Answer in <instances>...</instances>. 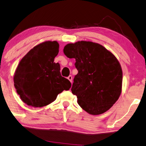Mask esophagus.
<instances>
[{
    "mask_svg": "<svg viewBox=\"0 0 146 146\" xmlns=\"http://www.w3.org/2000/svg\"><path fill=\"white\" fill-rule=\"evenodd\" d=\"M68 80L70 81V82L72 83V76H69L68 77Z\"/></svg>",
    "mask_w": 146,
    "mask_h": 146,
    "instance_id": "34e87169",
    "label": "esophagus"
}]
</instances>
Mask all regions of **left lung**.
Wrapping results in <instances>:
<instances>
[{"label": "left lung", "instance_id": "1", "mask_svg": "<svg viewBox=\"0 0 146 146\" xmlns=\"http://www.w3.org/2000/svg\"><path fill=\"white\" fill-rule=\"evenodd\" d=\"M63 52L76 59L78 73L71 91L78 104L93 115L108 110L122 91V68L115 56L102 45L83 40L66 44Z\"/></svg>", "mask_w": 146, "mask_h": 146}]
</instances>
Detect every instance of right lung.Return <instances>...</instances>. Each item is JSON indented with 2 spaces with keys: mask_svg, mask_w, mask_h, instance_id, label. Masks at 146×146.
<instances>
[{
  "mask_svg": "<svg viewBox=\"0 0 146 146\" xmlns=\"http://www.w3.org/2000/svg\"><path fill=\"white\" fill-rule=\"evenodd\" d=\"M59 48L57 41H45L31 49L20 60L13 82L20 98L28 106H47L71 87L70 81L60 75L59 63L54 62Z\"/></svg>",
  "mask_w": 146,
  "mask_h": 146,
  "instance_id": "right-lung-1",
  "label": "right lung"
}]
</instances>
